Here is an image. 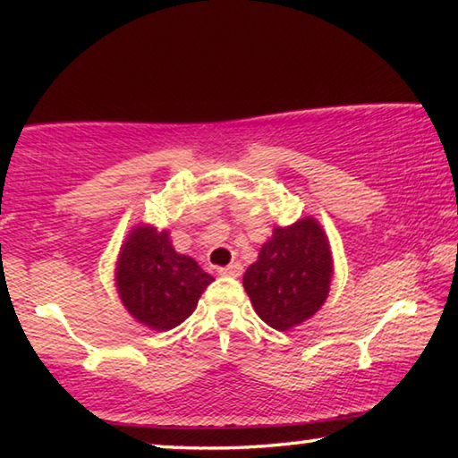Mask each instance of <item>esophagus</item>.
I'll return each instance as SVG.
<instances>
[{
	"label": "esophagus",
	"instance_id": "34e87169",
	"mask_svg": "<svg viewBox=\"0 0 458 458\" xmlns=\"http://www.w3.org/2000/svg\"><path fill=\"white\" fill-rule=\"evenodd\" d=\"M218 273L222 276H240L242 275V265H240V262H232V265H228V267H222Z\"/></svg>",
	"mask_w": 458,
	"mask_h": 458
}]
</instances>
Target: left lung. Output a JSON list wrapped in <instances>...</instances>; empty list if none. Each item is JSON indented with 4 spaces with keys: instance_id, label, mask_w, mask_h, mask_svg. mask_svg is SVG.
Masks as SVG:
<instances>
[{
    "instance_id": "left-lung-1",
    "label": "left lung",
    "mask_w": 458,
    "mask_h": 458,
    "mask_svg": "<svg viewBox=\"0 0 458 458\" xmlns=\"http://www.w3.org/2000/svg\"><path fill=\"white\" fill-rule=\"evenodd\" d=\"M333 278L329 238L317 218L273 228L242 284L254 311L278 331H291L319 311Z\"/></svg>"
}]
</instances>
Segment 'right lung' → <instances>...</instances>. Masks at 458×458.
Wrapping results in <instances>:
<instances>
[{
	"label": "right lung",
	"mask_w": 458,
	"mask_h": 458,
	"mask_svg": "<svg viewBox=\"0 0 458 458\" xmlns=\"http://www.w3.org/2000/svg\"><path fill=\"white\" fill-rule=\"evenodd\" d=\"M212 281L196 260L175 250L169 230L153 224H135L114 262L123 307L153 331H169L188 319Z\"/></svg>",
	"instance_id": "1"
}]
</instances>
